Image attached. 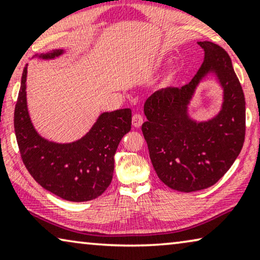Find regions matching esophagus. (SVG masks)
<instances>
[{"mask_svg": "<svg viewBox=\"0 0 260 260\" xmlns=\"http://www.w3.org/2000/svg\"><path fill=\"white\" fill-rule=\"evenodd\" d=\"M144 122V118H142L141 114L139 113H135V114L132 116V123H133L134 127H140Z\"/></svg>", "mask_w": 260, "mask_h": 260, "instance_id": "obj_1", "label": "esophagus"}]
</instances>
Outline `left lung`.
<instances>
[{
  "label": "left lung",
  "instance_id": "8db88e82",
  "mask_svg": "<svg viewBox=\"0 0 260 260\" xmlns=\"http://www.w3.org/2000/svg\"><path fill=\"white\" fill-rule=\"evenodd\" d=\"M205 58L187 85L156 90L145 102L147 121L141 131L160 180L180 192L214 185L235 162L245 140V98L231 58L220 46L198 42ZM213 71L224 89L222 111L208 122L197 123L187 106L203 76Z\"/></svg>",
  "mask_w": 260,
  "mask_h": 260
}]
</instances>
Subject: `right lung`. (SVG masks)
<instances>
[{
  "label": "right lung",
  "instance_id": "right-lung-1",
  "mask_svg": "<svg viewBox=\"0 0 260 260\" xmlns=\"http://www.w3.org/2000/svg\"><path fill=\"white\" fill-rule=\"evenodd\" d=\"M62 49L41 54L54 58ZM27 67L14 112V128L25 168L43 188L68 202H88L100 197L111 184L114 154L119 142L131 131L129 108L106 112L88 133L72 144H55L40 137L31 125L25 99Z\"/></svg>",
  "mask_w": 260,
  "mask_h": 260
}]
</instances>
